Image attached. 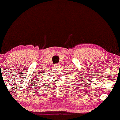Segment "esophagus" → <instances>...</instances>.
<instances>
[{
    "instance_id": "esophagus-1",
    "label": "esophagus",
    "mask_w": 120,
    "mask_h": 120,
    "mask_svg": "<svg viewBox=\"0 0 120 120\" xmlns=\"http://www.w3.org/2000/svg\"><path fill=\"white\" fill-rule=\"evenodd\" d=\"M60 66V64H56V65H55V67H58V66Z\"/></svg>"
}]
</instances>
